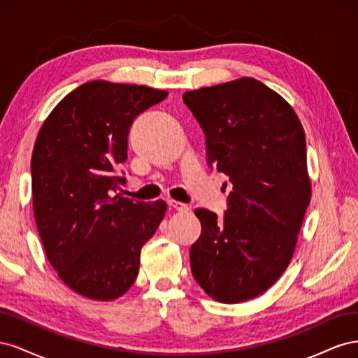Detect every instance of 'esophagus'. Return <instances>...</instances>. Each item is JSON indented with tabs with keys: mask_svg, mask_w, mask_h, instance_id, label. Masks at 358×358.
<instances>
[{
	"mask_svg": "<svg viewBox=\"0 0 358 358\" xmlns=\"http://www.w3.org/2000/svg\"><path fill=\"white\" fill-rule=\"evenodd\" d=\"M169 206L171 209H175L178 212H188L189 210V206L182 203V201H178V200H169Z\"/></svg>",
	"mask_w": 358,
	"mask_h": 358,
	"instance_id": "34e87169",
	"label": "esophagus"
}]
</instances>
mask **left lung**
Returning <instances> with one entry per match:
<instances>
[{
  "label": "left lung",
  "instance_id": "left-lung-1",
  "mask_svg": "<svg viewBox=\"0 0 358 358\" xmlns=\"http://www.w3.org/2000/svg\"><path fill=\"white\" fill-rule=\"evenodd\" d=\"M206 134L208 164L233 189L224 218L197 209L191 270L208 296L242 303L287 270L310 201L306 137L291 104L254 78L183 94Z\"/></svg>",
  "mask_w": 358,
  "mask_h": 358
}]
</instances>
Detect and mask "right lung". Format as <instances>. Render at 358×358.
<instances>
[{"label": "right lung", "mask_w": 358, "mask_h": 358, "mask_svg": "<svg viewBox=\"0 0 358 358\" xmlns=\"http://www.w3.org/2000/svg\"><path fill=\"white\" fill-rule=\"evenodd\" d=\"M169 95L145 85L92 80L53 107L31 159L37 230L59 279L78 294L119 299L138 275L140 251L167 204L112 196L136 116Z\"/></svg>", "instance_id": "1"}]
</instances>
